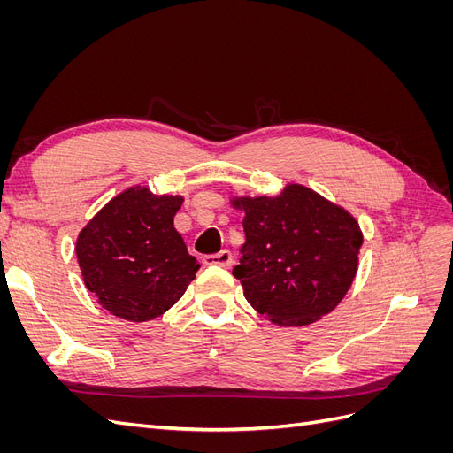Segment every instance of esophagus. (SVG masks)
Returning a JSON list of instances; mask_svg holds the SVG:
<instances>
[{
    "label": "esophagus",
    "instance_id": "obj_1",
    "mask_svg": "<svg viewBox=\"0 0 453 453\" xmlns=\"http://www.w3.org/2000/svg\"><path fill=\"white\" fill-rule=\"evenodd\" d=\"M203 265L230 268L232 266V253L228 250H223V251H219L215 255H205L203 257Z\"/></svg>",
    "mask_w": 453,
    "mask_h": 453
}]
</instances>
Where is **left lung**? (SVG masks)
<instances>
[{
	"label": "left lung",
	"mask_w": 453,
	"mask_h": 453,
	"mask_svg": "<svg viewBox=\"0 0 453 453\" xmlns=\"http://www.w3.org/2000/svg\"><path fill=\"white\" fill-rule=\"evenodd\" d=\"M230 205L245 213V243L232 273L260 315L304 326L342 303L363 245V230L348 210L298 183L273 196H232Z\"/></svg>",
	"instance_id": "left-lung-1"
}]
</instances>
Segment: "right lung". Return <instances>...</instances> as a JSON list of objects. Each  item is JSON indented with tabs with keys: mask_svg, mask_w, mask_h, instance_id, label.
<instances>
[{
	"mask_svg": "<svg viewBox=\"0 0 453 453\" xmlns=\"http://www.w3.org/2000/svg\"><path fill=\"white\" fill-rule=\"evenodd\" d=\"M181 195L134 185L79 232L77 263L87 289L115 318L143 323L168 311L200 268L173 226Z\"/></svg>",
	"mask_w": 453,
	"mask_h": 453,
	"instance_id": "add662e5",
	"label": "right lung"
}]
</instances>
